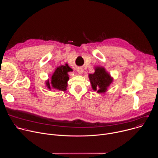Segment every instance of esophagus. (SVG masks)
Listing matches in <instances>:
<instances>
[{
    "label": "esophagus",
    "instance_id": "obj_1",
    "mask_svg": "<svg viewBox=\"0 0 158 158\" xmlns=\"http://www.w3.org/2000/svg\"><path fill=\"white\" fill-rule=\"evenodd\" d=\"M77 72H78V73L79 74H82V73H83V69H82V68H79V69H77Z\"/></svg>",
    "mask_w": 158,
    "mask_h": 158
}]
</instances>
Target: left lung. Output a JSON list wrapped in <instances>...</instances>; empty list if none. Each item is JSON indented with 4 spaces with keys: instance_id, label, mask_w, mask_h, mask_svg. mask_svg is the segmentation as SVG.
<instances>
[{
    "instance_id": "obj_1",
    "label": "left lung",
    "mask_w": 158,
    "mask_h": 158,
    "mask_svg": "<svg viewBox=\"0 0 158 158\" xmlns=\"http://www.w3.org/2000/svg\"><path fill=\"white\" fill-rule=\"evenodd\" d=\"M89 79L92 88L97 93H104L106 92L107 88L112 82V78L110 75L105 71L102 67H97L93 74H89Z\"/></svg>"
}]
</instances>
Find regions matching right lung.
Masks as SVG:
<instances>
[{
  "instance_id": "1",
  "label": "right lung",
  "mask_w": 158,
  "mask_h": 158,
  "mask_svg": "<svg viewBox=\"0 0 158 158\" xmlns=\"http://www.w3.org/2000/svg\"><path fill=\"white\" fill-rule=\"evenodd\" d=\"M71 70L72 69L67 64H66L64 66L61 65L57 67L52 76V86L57 89L65 91L66 89V87H67V81L69 79L68 72ZM46 84L47 88L51 89V85H50L49 82L47 81Z\"/></svg>"
}]
</instances>
